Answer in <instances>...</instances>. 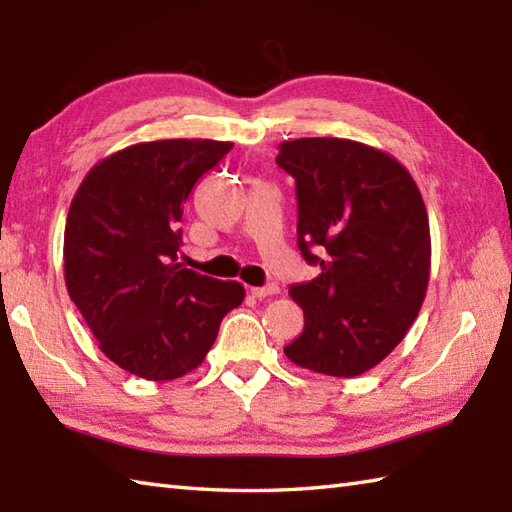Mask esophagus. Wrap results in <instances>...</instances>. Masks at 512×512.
I'll return each instance as SVG.
<instances>
[{
	"mask_svg": "<svg viewBox=\"0 0 512 512\" xmlns=\"http://www.w3.org/2000/svg\"><path fill=\"white\" fill-rule=\"evenodd\" d=\"M278 291H280L278 285H267V287H252L249 289V294L254 298H267V296H276Z\"/></svg>",
	"mask_w": 512,
	"mask_h": 512,
	"instance_id": "1",
	"label": "esophagus"
}]
</instances>
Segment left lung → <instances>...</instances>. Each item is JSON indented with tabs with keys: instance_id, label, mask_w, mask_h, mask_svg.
I'll return each instance as SVG.
<instances>
[{
	"instance_id": "8db88e82",
	"label": "left lung",
	"mask_w": 512,
	"mask_h": 512,
	"mask_svg": "<svg viewBox=\"0 0 512 512\" xmlns=\"http://www.w3.org/2000/svg\"><path fill=\"white\" fill-rule=\"evenodd\" d=\"M278 150L276 163L296 179L300 254L320 265L289 289L305 329L285 356L353 378L387 358L422 309L431 274L422 194L400 161L358 141L311 137Z\"/></svg>"
}]
</instances>
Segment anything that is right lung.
I'll return each mask as SVG.
<instances>
[{
	"mask_svg": "<svg viewBox=\"0 0 512 512\" xmlns=\"http://www.w3.org/2000/svg\"><path fill=\"white\" fill-rule=\"evenodd\" d=\"M232 148L212 139L130 145L99 161L72 198L64 232L68 296L99 349L139 378L176 380L196 369L227 311L245 298L236 280L179 263L183 203Z\"/></svg>",
	"mask_w": 512,
	"mask_h": 512,
	"instance_id": "add662e5",
	"label": "right lung"
}]
</instances>
